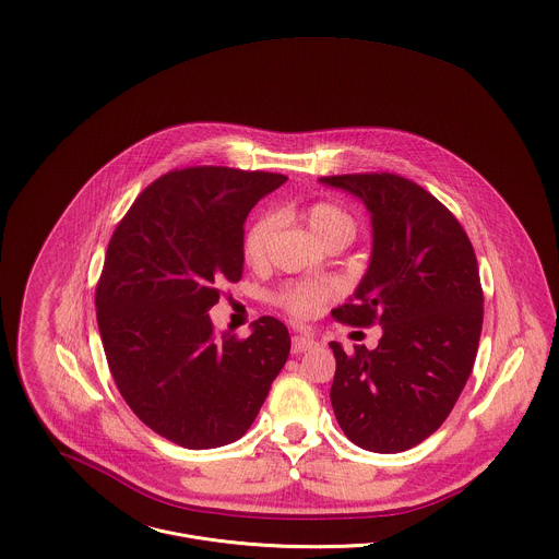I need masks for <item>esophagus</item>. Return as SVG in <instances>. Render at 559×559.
Instances as JSON below:
<instances>
[{
  "label": "esophagus",
  "instance_id": "obj_1",
  "mask_svg": "<svg viewBox=\"0 0 559 559\" xmlns=\"http://www.w3.org/2000/svg\"><path fill=\"white\" fill-rule=\"evenodd\" d=\"M319 346V342L312 337V335H304V333H297V335H293V353H306V350H310V348H317Z\"/></svg>",
  "mask_w": 559,
  "mask_h": 559
}]
</instances>
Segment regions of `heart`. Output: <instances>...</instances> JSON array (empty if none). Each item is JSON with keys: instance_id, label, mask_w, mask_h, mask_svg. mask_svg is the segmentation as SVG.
Masks as SVG:
<instances>
[{"instance_id": "1", "label": "heart", "mask_w": 559, "mask_h": 559, "mask_svg": "<svg viewBox=\"0 0 559 559\" xmlns=\"http://www.w3.org/2000/svg\"><path fill=\"white\" fill-rule=\"evenodd\" d=\"M304 219L310 226L312 235L322 242H335L344 240L350 242L357 224L348 211L333 202H314L304 211ZM277 230V217L273 213H262L253 219V224L247 228L242 239V253L247 262L262 264L269 258L271 240ZM333 295V288L329 284H290L277 295V306L288 312L295 319H310L320 310V306Z\"/></svg>"}]
</instances>
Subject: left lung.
Returning a JSON list of instances; mask_svg holds the SVG:
<instances>
[{"mask_svg": "<svg viewBox=\"0 0 559 559\" xmlns=\"http://www.w3.org/2000/svg\"><path fill=\"white\" fill-rule=\"evenodd\" d=\"M372 215V258L344 324H381L379 346L331 342V404L344 435L379 454L428 439L461 396L478 353L484 295L472 240L459 219L399 174L324 176Z\"/></svg>", "mask_w": 559, "mask_h": 559, "instance_id": "8db88e82", "label": "left lung"}]
</instances>
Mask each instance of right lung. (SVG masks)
Returning a JSON list of instances; mask_svg holds the SVG:
<instances>
[{
  "instance_id": "1",
  "label": "right lung",
  "mask_w": 559,
  "mask_h": 559,
  "mask_svg": "<svg viewBox=\"0 0 559 559\" xmlns=\"http://www.w3.org/2000/svg\"><path fill=\"white\" fill-rule=\"evenodd\" d=\"M284 174L198 165L148 185L109 240L96 320L131 411L189 450L219 448L253 424L290 353L284 322L217 333L209 310L242 275L245 219Z\"/></svg>"
}]
</instances>
